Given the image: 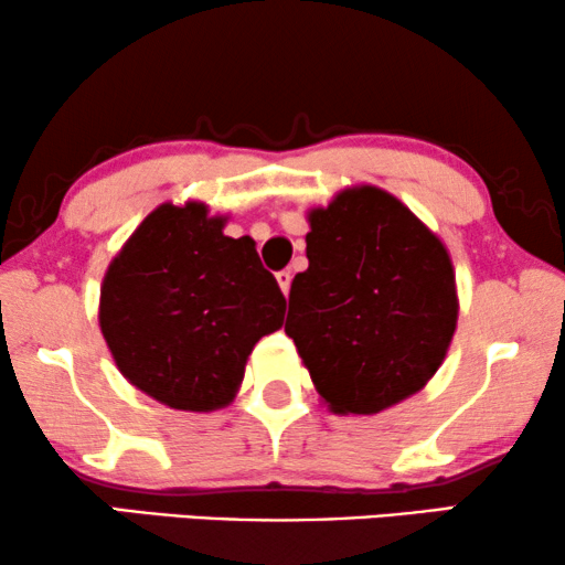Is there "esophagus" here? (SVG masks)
<instances>
[{
  "label": "esophagus",
  "instance_id": "34e87169",
  "mask_svg": "<svg viewBox=\"0 0 565 565\" xmlns=\"http://www.w3.org/2000/svg\"><path fill=\"white\" fill-rule=\"evenodd\" d=\"M275 277H277V285H280L282 296L288 298V292H290V282H292V275L288 273V269H282V273H277Z\"/></svg>",
  "mask_w": 565,
  "mask_h": 565
}]
</instances>
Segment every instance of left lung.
<instances>
[{"mask_svg": "<svg viewBox=\"0 0 565 565\" xmlns=\"http://www.w3.org/2000/svg\"><path fill=\"white\" fill-rule=\"evenodd\" d=\"M308 269L285 334L334 414H381L419 393L450 350L458 288L447 246L375 184L308 211Z\"/></svg>", "mask_w": 565, "mask_h": 565, "instance_id": "8db88e82", "label": "left lung"}]
</instances>
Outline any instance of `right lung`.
I'll return each mask as SVG.
<instances>
[{"mask_svg": "<svg viewBox=\"0 0 565 565\" xmlns=\"http://www.w3.org/2000/svg\"><path fill=\"white\" fill-rule=\"evenodd\" d=\"M226 221L198 200L161 203L99 288V329L122 377L180 412L228 406L254 344L285 319L257 244L223 234Z\"/></svg>", "mask_w": 565, "mask_h": 565, "instance_id": "add662e5", "label": "right lung"}]
</instances>
